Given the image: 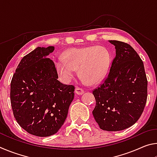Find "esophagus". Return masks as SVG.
<instances>
[{"label":"esophagus","mask_w":157,"mask_h":157,"mask_svg":"<svg viewBox=\"0 0 157 157\" xmlns=\"http://www.w3.org/2000/svg\"><path fill=\"white\" fill-rule=\"evenodd\" d=\"M75 94H77V95H82L84 94V90L82 89H80L79 88V87H77V88L75 89Z\"/></svg>","instance_id":"obj_1"}]
</instances>
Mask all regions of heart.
I'll list each match as a JSON object with an SVG mask.
<instances>
[{"mask_svg": "<svg viewBox=\"0 0 157 157\" xmlns=\"http://www.w3.org/2000/svg\"><path fill=\"white\" fill-rule=\"evenodd\" d=\"M111 56L102 46L73 48L62 54V59L55 60L58 75L63 82H68L78 68L79 75L89 84H94L102 80L108 73Z\"/></svg>", "mask_w": 157, "mask_h": 157, "instance_id": "obj_1", "label": "heart"}]
</instances>
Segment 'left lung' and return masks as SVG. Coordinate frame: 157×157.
Here are the masks:
<instances>
[{"label":"left lung","mask_w":157,"mask_h":157,"mask_svg":"<svg viewBox=\"0 0 157 157\" xmlns=\"http://www.w3.org/2000/svg\"><path fill=\"white\" fill-rule=\"evenodd\" d=\"M116 57L109 73L93 91L96 105L93 115L100 128L121 131L133 125L141 116L147 102V80L135 50L124 42L110 40Z\"/></svg>","instance_id":"1"}]
</instances>
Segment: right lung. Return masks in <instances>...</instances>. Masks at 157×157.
I'll return each instance as SVG.
<instances>
[{
	"label": "right lung",
	"mask_w": 157,
	"mask_h": 157,
	"mask_svg": "<svg viewBox=\"0 0 157 157\" xmlns=\"http://www.w3.org/2000/svg\"><path fill=\"white\" fill-rule=\"evenodd\" d=\"M55 48L37 47L21 60L12 77L10 100L18 124L29 134L46 137L59 131L74 98L75 86L57 80Z\"/></svg>",
	"instance_id": "obj_1"
}]
</instances>
